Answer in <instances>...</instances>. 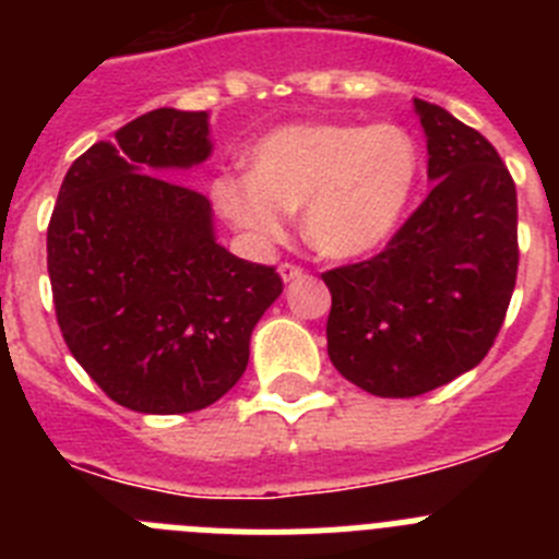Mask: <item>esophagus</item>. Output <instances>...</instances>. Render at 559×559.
<instances>
[{"instance_id":"34e87169","label":"esophagus","mask_w":559,"mask_h":559,"mask_svg":"<svg viewBox=\"0 0 559 559\" xmlns=\"http://www.w3.org/2000/svg\"><path fill=\"white\" fill-rule=\"evenodd\" d=\"M280 274H283L285 283H296V280H302V276H305V269H302V265L283 263V265H280Z\"/></svg>"}]
</instances>
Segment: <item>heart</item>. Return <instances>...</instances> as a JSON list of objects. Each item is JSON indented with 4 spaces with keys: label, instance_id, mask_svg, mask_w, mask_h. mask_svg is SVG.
I'll use <instances>...</instances> for the list:
<instances>
[{
    "label": "heart",
    "instance_id": "b5f03b06",
    "mask_svg": "<svg viewBox=\"0 0 559 559\" xmlns=\"http://www.w3.org/2000/svg\"><path fill=\"white\" fill-rule=\"evenodd\" d=\"M417 173V145L403 128L296 122L257 142L251 176L212 181V201L257 240H280L290 212L305 210L310 246L333 260H355L397 231Z\"/></svg>",
    "mask_w": 559,
    "mask_h": 559
}]
</instances>
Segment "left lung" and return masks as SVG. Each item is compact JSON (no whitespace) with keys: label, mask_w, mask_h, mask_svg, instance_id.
Wrapping results in <instances>:
<instances>
[{"label":"left lung","mask_w":559,"mask_h":559,"mask_svg":"<svg viewBox=\"0 0 559 559\" xmlns=\"http://www.w3.org/2000/svg\"><path fill=\"white\" fill-rule=\"evenodd\" d=\"M428 136V199L380 254L324 271L328 355L378 397L445 386L490 353L518 276L515 181L496 147L414 100Z\"/></svg>","instance_id":"8db88e82"}]
</instances>
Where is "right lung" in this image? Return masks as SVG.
Masks as SVG:
<instances>
[{
    "label": "right lung",
    "mask_w": 559,
    "mask_h": 559,
    "mask_svg": "<svg viewBox=\"0 0 559 559\" xmlns=\"http://www.w3.org/2000/svg\"><path fill=\"white\" fill-rule=\"evenodd\" d=\"M206 111L156 108L95 142L63 176L47 271L69 353L120 406L201 412L249 364L274 265L215 243L206 195L159 173L210 156Z\"/></svg>",
    "instance_id": "add662e5"
}]
</instances>
